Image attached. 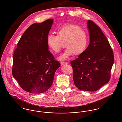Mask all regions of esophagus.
Returning a JSON list of instances; mask_svg holds the SVG:
<instances>
[{
  "label": "esophagus",
  "mask_w": 122,
  "mask_h": 122,
  "mask_svg": "<svg viewBox=\"0 0 122 122\" xmlns=\"http://www.w3.org/2000/svg\"><path fill=\"white\" fill-rule=\"evenodd\" d=\"M67 62H61V66H64V65H67Z\"/></svg>",
  "instance_id": "34e87169"
}]
</instances>
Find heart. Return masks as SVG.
I'll return each instance as SVG.
<instances>
[{
	"label": "heart",
	"instance_id": "obj_1",
	"mask_svg": "<svg viewBox=\"0 0 122 122\" xmlns=\"http://www.w3.org/2000/svg\"><path fill=\"white\" fill-rule=\"evenodd\" d=\"M56 33L57 36L49 34L47 37V42L49 47L55 53H58L61 48V41H65L66 48L60 56V60L68 59L73 54L80 55L86 49L89 43V37L87 33L78 25L68 24L58 27Z\"/></svg>",
	"mask_w": 122,
	"mask_h": 122
}]
</instances>
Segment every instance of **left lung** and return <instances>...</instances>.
Returning a JSON list of instances; mask_svg holds the SVG:
<instances>
[{
  "instance_id": "8db88e82",
  "label": "left lung",
  "mask_w": 122,
  "mask_h": 122,
  "mask_svg": "<svg viewBox=\"0 0 122 122\" xmlns=\"http://www.w3.org/2000/svg\"><path fill=\"white\" fill-rule=\"evenodd\" d=\"M90 43L84 52L71 62L75 86L81 90L94 92L108 83L114 62L112 50L101 28L88 20Z\"/></svg>"
}]
</instances>
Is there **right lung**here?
Here are the masks:
<instances>
[{"label": "right lung", "instance_id": "add662e5", "mask_svg": "<svg viewBox=\"0 0 122 122\" xmlns=\"http://www.w3.org/2000/svg\"><path fill=\"white\" fill-rule=\"evenodd\" d=\"M53 19L31 25L23 33L14 52L12 74L27 92L40 94L51 86L60 64L49 51L47 37Z\"/></svg>", "mask_w": 122, "mask_h": 122}]
</instances>
